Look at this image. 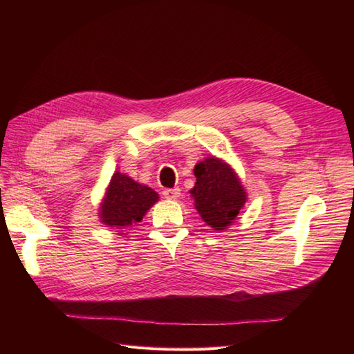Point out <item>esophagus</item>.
<instances>
[{
	"label": "esophagus",
	"mask_w": 354,
	"mask_h": 354,
	"mask_svg": "<svg viewBox=\"0 0 354 354\" xmlns=\"http://www.w3.org/2000/svg\"><path fill=\"white\" fill-rule=\"evenodd\" d=\"M162 194H164L165 199L175 201V199L179 198V194H181V190H179L178 187H175V189H165V190L162 192Z\"/></svg>",
	"instance_id": "esophagus-1"
}]
</instances>
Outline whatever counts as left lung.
Returning <instances> with one entry per match:
<instances>
[{"mask_svg":"<svg viewBox=\"0 0 354 354\" xmlns=\"http://www.w3.org/2000/svg\"><path fill=\"white\" fill-rule=\"evenodd\" d=\"M193 171L196 183L190 196L201 219L217 232L230 228L248 199L236 170L222 158L207 156Z\"/></svg>","mask_w":354,"mask_h":354,"instance_id":"left-lung-1","label":"left lung"}]
</instances>
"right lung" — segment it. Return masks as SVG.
Segmentation results:
<instances>
[{"instance_id":"1","label":"right lung","mask_w":354,"mask_h":354,"mask_svg":"<svg viewBox=\"0 0 354 354\" xmlns=\"http://www.w3.org/2000/svg\"><path fill=\"white\" fill-rule=\"evenodd\" d=\"M158 199L160 194L153 189L115 170L100 202V222L117 230L118 236H123L126 230L142 221Z\"/></svg>"}]
</instances>
